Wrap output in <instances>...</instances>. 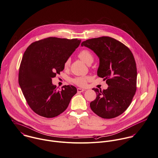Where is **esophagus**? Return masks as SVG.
Listing matches in <instances>:
<instances>
[{
	"label": "esophagus",
	"mask_w": 158,
	"mask_h": 158,
	"mask_svg": "<svg viewBox=\"0 0 158 158\" xmlns=\"http://www.w3.org/2000/svg\"><path fill=\"white\" fill-rule=\"evenodd\" d=\"M85 89H81V88H77V92L78 93H81L83 91H84Z\"/></svg>",
	"instance_id": "esophagus-1"
}]
</instances>
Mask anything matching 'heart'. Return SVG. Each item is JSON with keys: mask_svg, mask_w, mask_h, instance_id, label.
Returning <instances> with one entry per match:
<instances>
[{"mask_svg": "<svg viewBox=\"0 0 158 158\" xmlns=\"http://www.w3.org/2000/svg\"><path fill=\"white\" fill-rule=\"evenodd\" d=\"M78 57L82 60L83 62H85L87 64H90L93 62L94 60V57L93 54L88 49H83L81 50L78 54ZM70 59L69 58L67 59L64 64V67L65 69H68L70 67ZM89 77H85V76H81V77H77L72 79V81L79 86H85L87 84L88 80L89 79Z\"/></svg>", "mask_w": 158, "mask_h": 158, "instance_id": "heart-1", "label": "heart"}]
</instances>
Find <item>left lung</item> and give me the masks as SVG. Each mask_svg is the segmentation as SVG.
<instances>
[{"label": "left lung", "instance_id": "obj_1", "mask_svg": "<svg viewBox=\"0 0 158 158\" xmlns=\"http://www.w3.org/2000/svg\"><path fill=\"white\" fill-rule=\"evenodd\" d=\"M81 46L93 50L98 56V75L109 86L102 91L92 89L96 98L90 102L91 110L104 118L120 115L131 104L136 90L137 70L132 52L123 43L109 36L87 40Z\"/></svg>", "mask_w": 158, "mask_h": 158}]
</instances>
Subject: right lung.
<instances>
[{"mask_svg": "<svg viewBox=\"0 0 158 158\" xmlns=\"http://www.w3.org/2000/svg\"><path fill=\"white\" fill-rule=\"evenodd\" d=\"M80 40L49 37L31 43L20 65L19 83L30 108L46 118L58 116L67 108L77 88L64 85L60 91L52 78L60 74L64 64L79 46Z\"/></svg>", "mask_w": 158, "mask_h": 158, "instance_id": "1", "label": "right lung"}]
</instances>
